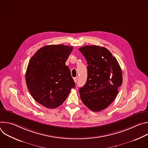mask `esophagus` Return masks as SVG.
Listing matches in <instances>:
<instances>
[{
	"mask_svg": "<svg viewBox=\"0 0 148 148\" xmlns=\"http://www.w3.org/2000/svg\"><path fill=\"white\" fill-rule=\"evenodd\" d=\"M77 80H78V78H77V77H75V78H74V82H75V83H77Z\"/></svg>",
	"mask_w": 148,
	"mask_h": 148,
	"instance_id": "obj_1",
	"label": "esophagus"
}]
</instances>
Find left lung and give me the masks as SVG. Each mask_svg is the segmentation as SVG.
I'll return each instance as SVG.
<instances>
[{"label":"left lung","instance_id":"left-lung-1","mask_svg":"<svg viewBox=\"0 0 148 148\" xmlns=\"http://www.w3.org/2000/svg\"><path fill=\"white\" fill-rule=\"evenodd\" d=\"M87 62V79L79 88L83 103L99 112L107 108L118 94L122 83V73L118 62L106 48L86 46L79 49Z\"/></svg>","mask_w":148,"mask_h":148}]
</instances>
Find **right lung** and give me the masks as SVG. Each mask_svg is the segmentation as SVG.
I'll return each mask as SVG.
<instances>
[{
	"label": "right lung",
	"instance_id": "1",
	"mask_svg": "<svg viewBox=\"0 0 148 148\" xmlns=\"http://www.w3.org/2000/svg\"><path fill=\"white\" fill-rule=\"evenodd\" d=\"M73 47L48 45L30 58L26 73L28 90L33 98L47 108H56L66 99L75 82L66 66Z\"/></svg>",
	"mask_w": 148,
	"mask_h": 148
}]
</instances>
